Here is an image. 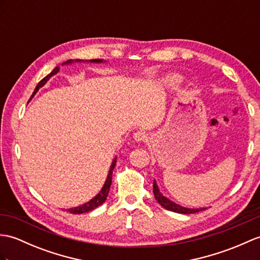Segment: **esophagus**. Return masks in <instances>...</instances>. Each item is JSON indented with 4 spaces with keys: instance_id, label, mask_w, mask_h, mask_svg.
<instances>
[{
    "instance_id": "1",
    "label": "esophagus",
    "mask_w": 260,
    "mask_h": 260,
    "mask_svg": "<svg viewBox=\"0 0 260 260\" xmlns=\"http://www.w3.org/2000/svg\"><path fill=\"white\" fill-rule=\"evenodd\" d=\"M133 137H134V141L135 142L141 143V142H145V141L147 140V134L145 132L140 131V132H136Z\"/></svg>"
}]
</instances>
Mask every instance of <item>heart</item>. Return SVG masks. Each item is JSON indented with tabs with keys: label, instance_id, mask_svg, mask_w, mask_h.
I'll use <instances>...</instances> for the list:
<instances>
[{
	"label": "heart",
	"instance_id": "b5f03b06",
	"mask_svg": "<svg viewBox=\"0 0 260 260\" xmlns=\"http://www.w3.org/2000/svg\"><path fill=\"white\" fill-rule=\"evenodd\" d=\"M179 81V78L177 77V76H175V75H173V76H170V77H167V80H166V83L168 84V85H174V84H176L177 82Z\"/></svg>",
	"mask_w": 260,
	"mask_h": 260
}]
</instances>
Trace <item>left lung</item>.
Returning <instances> with one entry per match:
<instances>
[{
  "instance_id": "left-lung-1",
  "label": "left lung",
  "mask_w": 260,
  "mask_h": 260,
  "mask_svg": "<svg viewBox=\"0 0 260 260\" xmlns=\"http://www.w3.org/2000/svg\"><path fill=\"white\" fill-rule=\"evenodd\" d=\"M153 191H154V196L156 198V201L158 202V204L162 208H165L167 210H171V212L174 213H178V214H195L198 212H202V210H205L206 208H186L183 206H179V205L173 203L170 199H167L166 197L162 196L160 194V191L158 189L157 185H156V182L154 180L153 183Z\"/></svg>"
}]
</instances>
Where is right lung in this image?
Here are the masks:
<instances>
[{
  "label": "right lung",
  "instance_id": "1",
  "mask_svg": "<svg viewBox=\"0 0 260 260\" xmlns=\"http://www.w3.org/2000/svg\"><path fill=\"white\" fill-rule=\"evenodd\" d=\"M71 62H72V59H70V61H68L66 63H71ZM90 62L100 63V62H103V61H102V59H93V61H90ZM64 64H65V63H64ZM58 71H59V68H58V66H56V68L54 69L50 74L46 75V76L43 78V80L39 82L38 86L35 87L34 92H33V94H32V96H31V99L35 95V93L38 92L39 88L43 86L44 84H45L48 80H50L51 76L55 75ZM115 164H116V158L114 159L113 162H112L110 173H108V176H107V178H106V182H105L104 186H103L102 190L100 191V194L96 195L93 199H90V201H89L88 203L82 205V206H78V207H75V208H70V209H68V213H70V214H83V213H87V212H90V210L95 209L96 207H99L100 205H102L103 203H104V202L106 201V198H107V196H108V192H110L111 185H112V174H113V171H114V167H115Z\"/></svg>",
  "mask_w": 260,
  "mask_h": 260
}]
</instances>
